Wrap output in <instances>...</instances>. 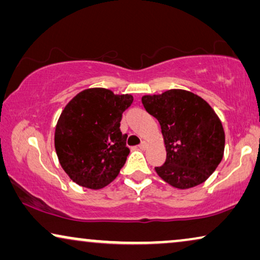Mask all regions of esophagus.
<instances>
[{"label": "esophagus", "mask_w": 260, "mask_h": 260, "mask_svg": "<svg viewBox=\"0 0 260 260\" xmlns=\"http://www.w3.org/2000/svg\"><path fill=\"white\" fill-rule=\"evenodd\" d=\"M138 147H140V149H142V150H145V149L148 148V143L145 141H143L140 145H138Z\"/></svg>", "instance_id": "obj_1"}]
</instances>
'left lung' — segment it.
<instances>
[{"label":"left lung","mask_w":260,"mask_h":260,"mask_svg":"<svg viewBox=\"0 0 260 260\" xmlns=\"http://www.w3.org/2000/svg\"><path fill=\"white\" fill-rule=\"evenodd\" d=\"M144 109L158 120L167 150L155 170L179 189L201 184L214 173L225 150V131L212 106L186 90L143 95Z\"/></svg>","instance_id":"obj_1"}]
</instances>
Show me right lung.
<instances>
[{"label":"right lung","instance_id":"add662e5","mask_svg":"<svg viewBox=\"0 0 260 260\" xmlns=\"http://www.w3.org/2000/svg\"><path fill=\"white\" fill-rule=\"evenodd\" d=\"M133 101L131 94L94 87L79 92L65 106L55 126L54 145L73 182L101 189L118 176L130 152L120 120Z\"/></svg>","mask_w":260,"mask_h":260}]
</instances>
